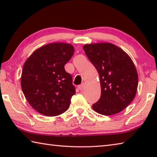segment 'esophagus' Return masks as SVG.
Segmentation results:
<instances>
[{
    "mask_svg": "<svg viewBox=\"0 0 157 157\" xmlns=\"http://www.w3.org/2000/svg\"><path fill=\"white\" fill-rule=\"evenodd\" d=\"M84 83L80 84V85H79V86H78V89H79V90H82V89H83V88H84Z\"/></svg>",
    "mask_w": 157,
    "mask_h": 157,
    "instance_id": "obj_1",
    "label": "esophagus"
}]
</instances>
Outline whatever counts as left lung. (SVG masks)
Returning <instances> with one entry per match:
<instances>
[{
  "instance_id": "left-lung-1",
  "label": "left lung",
  "mask_w": 157,
  "mask_h": 157,
  "mask_svg": "<svg viewBox=\"0 0 157 157\" xmlns=\"http://www.w3.org/2000/svg\"><path fill=\"white\" fill-rule=\"evenodd\" d=\"M83 49L100 76L101 96L92 108L105 116L116 114L136 96L138 73L127 52L111 43L85 44Z\"/></svg>"
}]
</instances>
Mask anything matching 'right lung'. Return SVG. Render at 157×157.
<instances>
[{
	"instance_id": "add662e5",
	"label": "right lung",
	"mask_w": 157,
	"mask_h": 157,
	"mask_svg": "<svg viewBox=\"0 0 157 157\" xmlns=\"http://www.w3.org/2000/svg\"><path fill=\"white\" fill-rule=\"evenodd\" d=\"M73 54L72 45L57 42L39 48L26 59L21 73V89L37 112L56 116L68 109L75 89L64 65Z\"/></svg>"
}]
</instances>
